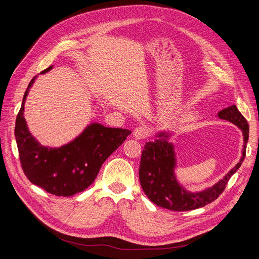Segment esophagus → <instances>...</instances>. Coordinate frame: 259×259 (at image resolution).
Instances as JSON below:
<instances>
[{"instance_id": "34e87169", "label": "esophagus", "mask_w": 259, "mask_h": 259, "mask_svg": "<svg viewBox=\"0 0 259 259\" xmlns=\"http://www.w3.org/2000/svg\"><path fill=\"white\" fill-rule=\"evenodd\" d=\"M147 134H149V132H147V128L145 126H138L135 128V131L133 133L134 137L138 140L144 139L147 136Z\"/></svg>"}]
</instances>
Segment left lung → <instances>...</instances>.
Segmentation results:
<instances>
[{
	"instance_id": "left-lung-1",
	"label": "left lung",
	"mask_w": 259,
	"mask_h": 259,
	"mask_svg": "<svg viewBox=\"0 0 259 259\" xmlns=\"http://www.w3.org/2000/svg\"><path fill=\"white\" fill-rule=\"evenodd\" d=\"M217 116L235 124L242 132L243 145L238 163L213 187L200 192L188 191L178 181L175 174L177 158L175 145L168 141L170 133L160 131L154 142L145 143L139 167L141 187L152 202L170 211H191L213 202L224 192L231 176L236 173L244 160L249 139V124L236 105L220 110Z\"/></svg>"
}]
</instances>
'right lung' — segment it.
<instances>
[{"label":"right lung","instance_id":"obj_1","mask_svg":"<svg viewBox=\"0 0 259 259\" xmlns=\"http://www.w3.org/2000/svg\"><path fill=\"white\" fill-rule=\"evenodd\" d=\"M52 68L49 66L41 75ZM35 79L36 76L24 94L15 127L22 168L31 183L46 192L56 196H72L91 186L103 162L132 132L92 122L79 136L62 146L42 145L29 132L24 118V105Z\"/></svg>","mask_w":259,"mask_h":259}]
</instances>
